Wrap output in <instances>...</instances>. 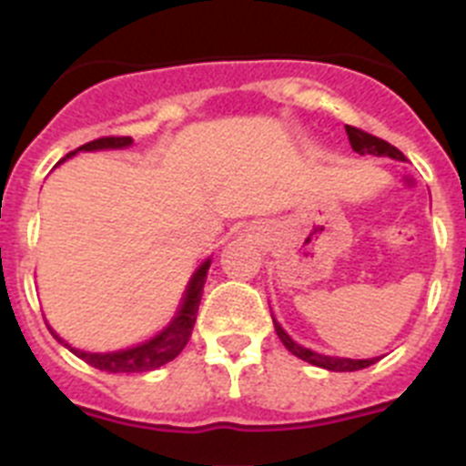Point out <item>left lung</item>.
Here are the masks:
<instances>
[{"mask_svg":"<svg viewBox=\"0 0 466 466\" xmlns=\"http://www.w3.org/2000/svg\"><path fill=\"white\" fill-rule=\"evenodd\" d=\"M345 133H348L350 144H352V149H355L357 154L390 156V158H394V160H406V156H403L397 147H392V144L385 142V139L376 137V135L364 133V130H360V127H355V126H345ZM273 324H275V331H278L279 340H282L284 348L289 350L291 355H296L299 360L308 361V364H312V366L327 369V371H360V369H366V366H371L378 361V357L376 360H345V357L319 355V352H312V350L294 343V340L289 339V333L284 331V329L275 322V317H273Z\"/></svg>","mask_w":466,"mask_h":466,"instance_id":"obj_1","label":"left lung"}]
</instances>
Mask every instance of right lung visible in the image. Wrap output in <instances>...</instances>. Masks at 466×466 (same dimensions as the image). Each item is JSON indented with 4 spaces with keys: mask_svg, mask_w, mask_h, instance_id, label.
I'll return each mask as SVG.
<instances>
[{
    "mask_svg": "<svg viewBox=\"0 0 466 466\" xmlns=\"http://www.w3.org/2000/svg\"><path fill=\"white\" fill-rule=\"evenodd\" d=\"M133 139L130 137H100L93 139V142L84 144L76 151H100V149H123V147H130ZM76 151H69V156H74ZM65 160V158H63ZM209 258L200 266V268L193 273L191 282L187 287V294L182 299V306L177 310L175 319L167 324L158 336H154L151 340L142 345H135V348L127 350H118V352H84V350H74L65 343L63 339H57L56 331H51L60 343H65V348H69L74 355L84 360L86 364L95 366V369H100V371L106 373H144V371H154L158 366L167 364V361L175 360L179 352L184 350V345L188 343L193 331V324H196V315H198V306H200V299H203V287L205 279H208V270H209Z\"/></svg>",
    "mask_w": 466,
    "mask_h": 466,
    "instance_id": "1",
    "label": "right lung"
}]
</instances>
